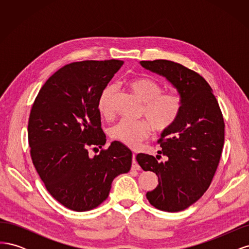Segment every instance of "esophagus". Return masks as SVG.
<instances>
[{
  "instance_id": "34e87169",
  "label": "esophagus",
  "mask_w": 249,
  "mask_h": 249,
  "mask_svg": "<svg viewBox=\"0 0 249 249\" xmlns=\"http://www.w3.org/2000/svg\"><path fill=\"white\" fill-rule=\"evenodd\" d=\"M132 169L133 170H139L140 169L139 164L136 161V156H135V155H133V157H132Z\"/></svg>"
}]
</instances>
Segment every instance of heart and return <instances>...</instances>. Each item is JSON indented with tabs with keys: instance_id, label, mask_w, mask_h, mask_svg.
<instances>
[{
	"instance_id": "obj_1",
	"label": "heart",
	"mask_w": 249,
	"mask_h": 249,
	"mask_svg": "<svg viewBox=\"0 0 249 249\" xmlns=\"http://www.w3.org/2000/svg\"><path fill=\"white\" fill-rule=\"evenodd\" d=\"M125 84L143 103L140 116L145 119L136 122L119 120L111 127L110 137L127 147L135 148L149 136L152 129L156 133H164L177 124L183 110V100L176 92L163 91L164 88L160 83L148 77H134L126 80ZM115 92L116 87L108 85L100 93L97 109L104 117L113 116Z\"/></svg>"
}]
</instances>
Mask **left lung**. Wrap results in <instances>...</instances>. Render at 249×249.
Returning <instances> with one entry per match:
<instances>
[{"label": "left lung", "mask_w": 249, "mask_h": 249, "mask_svg": "<svg viewBox=\"0 0 249 249\" xmlns=\"http://www.w3.org/2000/svg\"><path fill=\"white\" fill-rule=\"evenodd\" d=\"M140 64L171 82L183 100L177 124L158 140L167 161L146 154L136 157L143 170L159 178L156 189L146 193L150 205L178 212L197 201L212 182L224 144L223 116L212 88L196 71L169 60Z\"/></svg>", "instance_id": "obj_1"}]
</instances>
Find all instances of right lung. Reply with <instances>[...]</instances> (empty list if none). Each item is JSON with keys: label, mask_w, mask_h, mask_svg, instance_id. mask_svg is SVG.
Segmentation results:
<instances>
[{"label": "right lung", "mask_w": 249, "mask_h": 249, "mask_svg": "<svg viewBox=\"0 0 249 249\" xmlns=\"http://www.w3.org/2000/svg\"><path fill=\"white\" fill-rule=\"evenodd\" d=\"M120 60H86L57 71L39 90L30 112L28 140L35 169L47 190L77 212L108 198L117 176L129 172L132 152L114 141L108 148L101 113L102 90L123 66ZM101 148L90 157L88 150Z\"/></svg>", "instance_id": "1"}]
</instances>
